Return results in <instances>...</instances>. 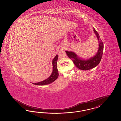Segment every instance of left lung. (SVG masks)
Returning <instances> with one entry per match:
<instances>
[{
  "label": "left lung",
  "mask_w": 121,
  "mask_h": 121,
  "mask_svg": "<svg viewBox=\"0 0 121 121\" xmlns=\"http://www.w3.org/2000/svg\"><path fill=\"white\" fill-rule=\"evenodd\" d=\"M94 33L96 35L99 41V49L96 55L90 59L84 60L80 58L74 52L66 51L67 55L69 58L72 60L76 67L82 70H88L92 69L98 65L102 59L104 51V44L100 39L99 34L94 28Z\"/></svg>",
  "instance_id": "8db88e82"
}]
</instances>
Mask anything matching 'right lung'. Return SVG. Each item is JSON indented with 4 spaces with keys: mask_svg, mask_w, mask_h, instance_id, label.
Segmentation results:
<instances>
[{
    "mask_svg": "<svg viewBox=\"0 0 121 121\" xmlns=\"http://www.w3.org/2000/svg\"><path fill=\"white\" fill-rule=\"evenodd\" d=\"M57 59H58V55H56L54 57V58L52 60V64L53 66V69H52V74L47 79H45L42 81L38 82V83H32L37 85H45L52 83L57 79V78H58V76H59L58 71L57 68Z\"/></svg>",
    "mask_w": 121,
    "mask_h": 121,
    "instance_id": "right-lung-1",
    "label": "right lung"
}]
</instances>
